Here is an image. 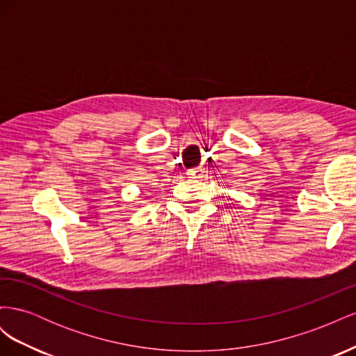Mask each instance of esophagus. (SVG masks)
I'll return each instance as SVG.
<instances>
[{
    "mask_svg": "<svg viewBox=\"0 0 356 356\" xmlns=\"http://www.w3.org/2000/svg\"><path fill=\"white\" fill-rule=\"evenodd\" d=\"M187 175L190 178H195V179H200V178H204V175H207V169L204 168H195V169H190L187 172Z\"/></svg>",
    "mask_w": 356,
    "mask_h": 356,
    "instance_id": "obj_1",
    "label": "esophagus"
}]
</instances>
